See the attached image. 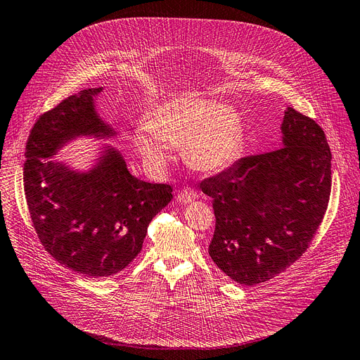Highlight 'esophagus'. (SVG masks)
I'll return each instance as SVG.
<instances>
[{
    "instance_id": "obj_1",
    "label": "esophagus",
    "mask_w": 360,
    "mask_h": 360,
    "mask_svg": "<svg viewBox=\"0 0 360 360\" xmlns=\"http://www.w3.org/2000/svg\"><path fill=\"white\" fill-rule=\"evenodd\" d=\"M197 197H198L197 191L193 190V188H190V186H185V188H182V190L178 193V200H179L181 202H184V205H186V202L194 201Z\"/></svg>"
}]
</instances>
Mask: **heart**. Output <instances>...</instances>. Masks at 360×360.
Masks as SVG:
<instances>
[{"instance_id":"obj_1","label":"heart","mask_w":360,"mask_h":360,"mask_svg":"<svg viewBox=\"0 0 360 360\" xmlns=\"http://www.w3.org/2000/svg\"><path fill=\"white\" fill-rule=\"evenodd\" d=\"M135 147L153 169L165 166L170 144L202 172H221L238 159L241 127L237 113L221 101L185 97L163 104L135 132Z\"/></svg>"}]
</instances>
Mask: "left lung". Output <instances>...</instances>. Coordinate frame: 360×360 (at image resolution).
Masks as SVG:
<instances>
[{
  "instance_id": "1",
  "label": "left lung",
  "mask_w": 360,
  "mask_h": 360,
  "mask_svg": "<svg viewBox=\"0 0 360 360\" xmlns=\"http://www.w3.org/2000/svg\"><path fill=\"white\" fill-rule=\"evenodd\" d=\"M279 150L247 155L200 182L213 198L209 255L238 284L284 272L319 228L331 194V150L319 124L288 107Z\"/></svg>"
}]
</instances>
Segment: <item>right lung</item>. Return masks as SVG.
<instances>
[{
  "mask_svg": "<svg viewBox=\"0 0 360 360\" xmlns=\"http://www.w3.org/2000/svg\"><path fill=\"white\" fill-rule=\"evenodd\" d=\"M101 91L84 89L41 115L23 166L27 209L41 244L60 264L88 278L127 268L141 252L151 219L172 200L170 185L135 178L112 147L88 172L51 160L76 136L116 135L94 107Z\"/></svg>",
  "mask_w": 360,
  "mask_h": 360,
  "instance_id": "add662e5",
  "label": "right lung"
}]
</instances>
